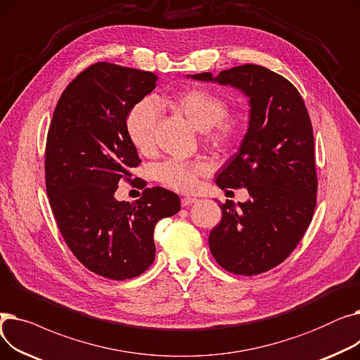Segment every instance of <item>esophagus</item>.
<instances>
[{"label":"esophagus","mask_w":360,"mask_h":360,"mask_svg":"<svg viewBox=\"0 0 360 360\" xmlns=\"http://www.w3.org/2000/svg\"><path fill=\"white\" fill-rule=\"evenodd\" d=\"M195 201H197V198H194V197H184V198L181 200V204H182V207H188V205L194 204Z\"/></svg>","instance_id":"34e87169"}]
</instances>
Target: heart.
Segmentation results:
<instances>
[{"label":"heart","mask_w":360,"mask_h":360,"mask_svg":"<svg viewBox=\"0 0 360 360\" xmlns=\"http://www.w3.org/2000/svg\"><path fill=\"white\" fill-rule=\"evenodd\" d=\"M175 106L202 131L205 140L214 146H228L233 143L243 127V121L236 113L228 112L229 105L220 94L205 89H188L175 98ZM162 106L153 98H144L128 112L125 120V131L129 141L140 153H150L155 147L156 125L160 118ZM159 181L176 193H194L200 178L210 172L205 162H185L167 159L158 169Z\"/></svg>","instance_id":"b5f03b06"}]
</instances>
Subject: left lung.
Instances as JSON below:
<instances>
[{
	"mask_svg": "<svg viewBox=\"0 0 360 360\" xmlns=\"http://www.w3.org/2000/svg\"><path fill=\"white\" fill-rule=\"evenodd\" d=\"M231 84L250 98V125L240 148L216 176L226 188H247L245 202L219 204L223 217L210 232L220 267L242 276L266 273L304 238L316 204L314 131L304 99L280 74L255 64L188 75Z\"/></svg>",
	"mask_w": 360,
	"mask_h": 360,
	"instance_id": "obj_1",
	"label": "left lung"
}]
</instances>
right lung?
<instances>
[{"mask_svg": "<svg viewBox=\"0 0 360 360\" xmlns=\"http://www.w3.org/2000/svg\"><path fill=\"white\" fill-rule=\"evenodd\" d=\"M158 80L150 71L93 64L67 86L48 131L45 182L55 221L74 257L112 280L137 277L153 264L155 226L181 209L179 197L160 186L146 188L134 202L113 197L141 163L127 115Z\"/></svg>", "mask_w": 360, "mask_h": 360, "instance_id": "1", "label": "right lung"}]
</instances>
